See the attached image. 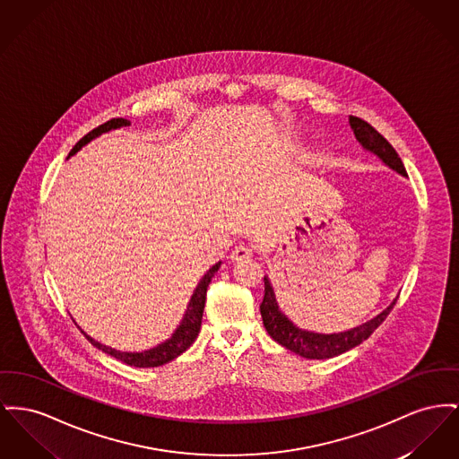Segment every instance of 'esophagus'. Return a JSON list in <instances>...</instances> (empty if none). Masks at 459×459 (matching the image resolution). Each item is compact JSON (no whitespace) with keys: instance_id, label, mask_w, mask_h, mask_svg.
Segmentation results:
<instances>
[{"instance_id":"obj_1","label":"esophagus","mask_w":459,"mask_h":459,"mask_svg":"<svg viewBox=\"0 0 459 459\" xmlns=\"http://www.w3.org/2000/svg\"><path fill=\"white\" fill-rule=\"evenodd\" d=\"M253 256V251H251V247H247V246H236L234 249H232V253H230V258L234 260V262H243V260H247V258H251Z\"/></svg>"}]
</instances>
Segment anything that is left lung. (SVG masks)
<instances>
[{
    "mask_svg": "<svg viewBox=\"0 0 459 459\" xmlns=\"http://www.w3.org/2000/svg\"><path fill=\"white\" fill-rule=\"evenodd\" d=\"M351 126L353 135L359 140L364 151L375 154L377 160H381V162H385V166H388L395 173L407 177L403 160L399 158V154L385 136L379 135L369 123L355 116H351ZM264 282H265V297L260 305V312H262V319L267 333L279 345L286 347L288 351H295L297 355L305 359H331L360 345L364 340H368L373 334L377 325L386 319V316L390 314V310L397 301L394 299L383 312H379L377 317H373L368 323L360 324L357 327H351L342 333L325 334V333L301 329L293 321H290L288 316L279 308L277 298L267 275L264 277Z\"/></svg>",
    "mask_w": 459,
    "mask_h": 459,
    "instance_id": "obj_1",
    "label": "left lung"
}]
</instances>
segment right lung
<instances>
[{
    "mask_svg": "<svg viewBox=\"0 0 459 459\" xmlns=\"http://www.w3.org/2000/svg\"><path fill=\"white\" fill-rule=\"evenodd\" d=\"M132 123L128 119H123V117H116V119H110L108 123L100 125L99 128L91 130L88 135L82 136V140L73 147V151L69 152V158L74 156L78 151H82V147H84L86 143H90L93 138L102 135V134H108L110 130H117V128H123V126H130ZM221 262L215 264L212 269L208 270L201 281L197 282L192 297H190L189 303H187V310L182 317L180 324L177 325V329L173 331V334L164 340L160 345L149 349V351H121L108 347V345H102L100 342L93 340L91 336H88L84 331H82V334L90 340V343L93 347H97L99 351L108 353L110 357L128 364V366H134V368H158L162 366L173 359H177L180 353L189 349L190 345L194 343V340L197 338L199 334V329H201V321H203V312H204V303H206V291H208V286L212 282V279L215 277L216 272L220 269Z\"/></svg>",
    "mask_w": 459,
    "mask_h": 459,
    "instance_id": "add662e5",
    "label": "right lung"
}]
</instances>
